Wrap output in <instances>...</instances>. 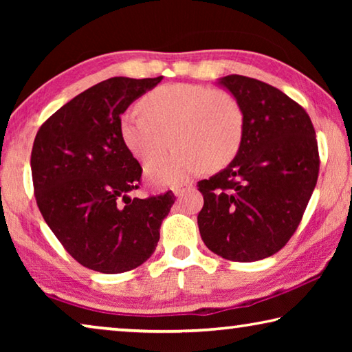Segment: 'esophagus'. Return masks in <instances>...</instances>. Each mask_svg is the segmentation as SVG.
Instances as JSON below:
<instances>
[{
  "label": "esophagus",
  "mask_w": 352,
  "mask_h": 352,
  "mask_svg": "<svg viewBox=\"0 0 352 352\" xmlns=\"http://www.w3.org/2000/svg\"><path fill=\"white\" fill-rule=\"evenodd\" d=\"M190 188H192V184H189V183H186V184H175V186H172V190H174L175 195H178V197H180V195H183Z\"/></svg>",
  "instance_id": "1"
}]
</instances>
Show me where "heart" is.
I'll use <instances>...</instances> for the list:
<instances>
[{"instance_id":"b5f03b06","label":"heart","mask_w":352,"mask_h":352,"mask_svg":"<svg viewBox=\"0 0 352 352\" xmlns=\"http://www.w3.org/2000/svg\"><path fill=\"white\" fill-rule=\"evenodd\" d=\"M141 111L121 118L124 144L148 162L169 144L174 151L152 160L146 175L155 184H177L206 166L220 169L239 152L245 118L233 94L199 83H170L147 93Z\"/></svg>"}]
</instances>
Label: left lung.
I'll list each match as a JSON object with an SVG mask.
<instances>
[{"mask_svg":"<svg viewBox=\"0 0 352 352\" xmlns=\"http://www.w3.org/2000/svg\"><path fill=\"white\" fill-rule=\"evenodd\" d=\"M239 100L243 140L228 168L197 183L205 245L222 258L253 262L278 253L300 225L318 180L311 118L278 88L252 77L220 79Z\"/></svg>","mask_w":352,"mask_h":352,"instance_id":"obj_1","label":"left lung"}]
</instances>
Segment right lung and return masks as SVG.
<instances>
[{
	"mask_svg": "<svg viewBox=\"0 0 352 352\" xmlns=\"http://www.w3.org/2000/svg\"><path fill=\"white\" fill-rule=\"evenodd\" d=\"M162 79H107L58 109L35 135L38 210L63 248L90 270L113 275L146 262L175 201L172 190L130 197L142 168L121 136L122 113Z\"/></svg>",
	"mask_w": 352,
	"mask_h": 352,
	"instance_id": "right-lung-1",
	"label": "right lung"
}]
</instances>
